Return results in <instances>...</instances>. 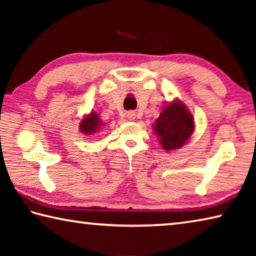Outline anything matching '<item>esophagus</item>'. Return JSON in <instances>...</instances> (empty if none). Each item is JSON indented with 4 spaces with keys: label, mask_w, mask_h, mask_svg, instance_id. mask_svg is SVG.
<instances>
[{
    "label": "esophagus",
    "mask_w": 256,
    "mask_h": 256,
    "mask_svg": "<svg viewBox=\"0 0 256 256\" xmlns=\"http://www.w3.org/2000/svg\"><path fill=\"white\" fill-rule=\"evenodd\" d=\"M128 118L130 120H134V118H136V112H130L128 114Z\"/></svg>",
    "instance_id": "esophagus-1"
}]
</instances>
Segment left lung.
I'll list each match as a JSON object with an SVG mask.
<instances>
[{
  "mask_svg": "<svg viewBox=\"0 0 256 256\" xmlns=\"http://www.w3.org/2000/svg\"><path fill=\"white\" fill-rule=\"evenodd\" d=\"M152 128L164 150H176L192 136L194 118L183 102L174 100L162 110Z\"/></svg>",
  "mask_w": 256,
  "mask_h": 256,
  "instance_id": "left-lung-1",
  "label": "left lung"
}]
</instances>
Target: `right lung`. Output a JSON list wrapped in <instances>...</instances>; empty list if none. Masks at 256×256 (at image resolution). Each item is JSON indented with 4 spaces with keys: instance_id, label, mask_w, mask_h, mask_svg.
Listing matches in <instances>:
<instances>
[{
    "instance_id": "add662e5",
    "label": "right lung",
    "mask_w": 256,
    "mask_h": 256,
    "mask_svg": "<svg viewBox=\"0 0 256 256\" xmlns=\"http://www.w3.org/2000/svg\"><path fill=\"white\" fill-rule=\"evenodd\" d=\"M102 120H100V116H99L96 112H92L89 115H86L84 118L81 120L80 122V132L84 134H88V136H92V134L97 133L102 126H104Z\"/></svg>"
}]
</instances>
